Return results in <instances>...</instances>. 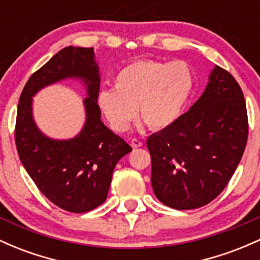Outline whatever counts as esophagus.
I'll return each instance as SVG.
<instances>
[{"label": "esophagus", "mask_w": 260, "mask_h": 260, "mask_svg": "<svg viewBox=\"0 0 260 260\" xmlns=\"http://www.w3.org/2000/svg\"><path fill=\"white\" fill-rule=\"evenodd\" d=\"M131 145H132V148H139V147H142V145H143V143H142L139 139L133 138L132 141H131Z\"/></svg>", "instance_id": "esophagus-1"}]
</instances>
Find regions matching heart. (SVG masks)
Returning a JSON list of instances; mask_svg holds the SVG:
<instances>
[{
    "mask_svg": "<svg viewBox=\"0 0 260 260\" xmlns=\"http://www.w3.org/2000/svg\"><path fill=\"white\" fill-rule=\"evenodd\" d=\"M193 86V73L185 61L139 60L117 73L113 90L101 91L98 105L116 132L129 128L137 108L150 128L164 129L180 119Z\"/></svg>",
    "mask_w": 260,
    "mask_h": 260,
    "instance_id": "1",
    "label": "heart"
}]
</instances>
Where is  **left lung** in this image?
Here are the masks:
<instances>
[{"label": "left lung", "instance_id": "8db88e82", "mask_svg": "<svg viewBox=\"0 0 260 260\" xmlns=\"http://www.w3.org/2000/svg\"><path fill=\"white\" fill-rule=\"evenodd\" d=\"M247 138L243 92L228 71L215 65L190 110L172 127L148 138L154 195L175 210L207 205L232 178Z\"/></svg>", "mask_w": 260, "mask_h": 260}]
</instances>
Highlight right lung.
I'll list each match as a JSON object with an SVG mask.
<instances>
[{"label":"right lung","mask_w":260,"mask_h":260,"mask_svg":"<svg viewBox=\"0 0 260 260\" xmlns=\"http://www.w3.org/2000/svg\"><path fill=\"white\" fill-rule=\"evenodd\" d=\"M100 76L93 48L70 45L30 76L17 108L14 138L24 169L45 198L74 213L104 204L116 164L132 150L101 121ZM69 78L79 79L87 90L85 123L73 139L54 140L34 121L32 98L44 87Z\"/></svg>","instance_id":"1"}]
</instances>
